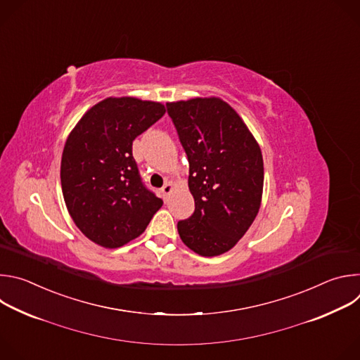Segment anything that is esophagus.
<instances>
[{
	"label": "esophagus",
	"mask_w": 360,
	"mask_h": 360,
	"mask_svg": "<svg viewBox=\"0 0 360 360\" xmlns=\"http://www.w3.org/2000/svg\"><path fill=\"white\" fill-rule=\"evenodd\" d=\"M172 189H174V185H172L171 182H167V184L162 186L161 192H162V196H164V199H167V198H168V195L172 192Z\"/></svg>",
	"instance_id": "esophagus-1"
}]
</instances>
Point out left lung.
Returning <instances> with one entry per match:
<instances>
[{
    "instance_id": "left-lung-1",
    "label": "left lung",
    "mask_w": 360,
    "mask_h": 360,
    "mask_svg": "<svg viewBox=\"0 0 360 360\" xmlns=\"http://www.w3.org/2000/svg\"><path fill=\"white\" fill-rule=\"evenodd\" d=\"M189 162L193 214L178 222L182 242L200 256L236 245L258 215L262 152L240 117L219 98L167 104Z\"/></svg>"
}]
</instances>
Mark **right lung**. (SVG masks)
Wrapping results in <instances>:
<instances>
[{"mask_svg": "<svg viewBox=\"0 0 360 360\" xmlns=\"http://www.w3.org/2000/svg\"><path fill=\"white\" fill-rule=\"evenodd\" d=\"M164 114L160 102L107 98L70 134L61 160L64 200L92 242L120 248L138 238L162 207V199L141 179L132 142Z\"/></svg>", "mask_w": 360, "mask_h": 360, "instance_id": "obj_1", "label": "right lung"}]
</instances>
